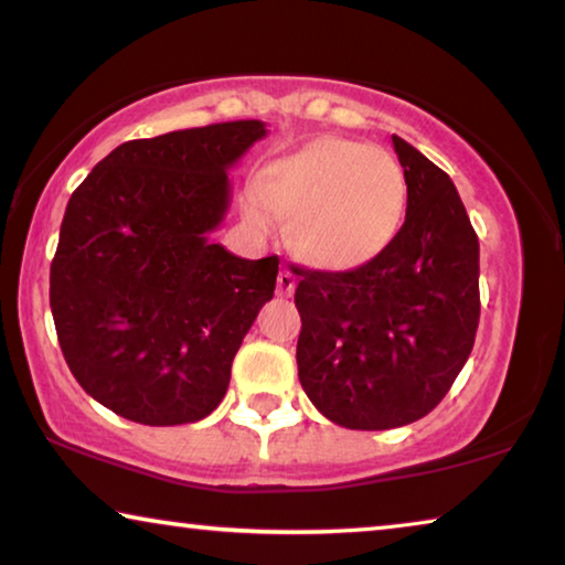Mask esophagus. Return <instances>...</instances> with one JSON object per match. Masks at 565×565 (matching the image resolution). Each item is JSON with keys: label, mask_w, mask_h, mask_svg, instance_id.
<instances>
[{"label": "esophagus", "mask_w": 565, "mask_h": 565, "mask_svg": "<svg viewBox=\"0 0 565 565\" xmlns=\"http://www.w3.org/2000/svg\"><path fill=\"white\" fill-rule=\"evenodd\" d=\"M276 286H279V297H291L294 286H297V276H294L289 268H284L279 279H276Z\"/></svg>", "instance_id": "34e87169"}]
</instances>
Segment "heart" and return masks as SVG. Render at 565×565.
Wrapping results in <instances>:
<instances>
[{
    "instance_id": "heart-1",
    "label": "heart",
    "mask_w": 565,
    "mask_h": 565,
    "mask_svg": "<svg viewBox=\"0 0 565 565\" xmlns=\"http://www.w3.org/2000/svg\"><path fill=\"white\" fill-rule=\"evenodd\" d=\"M406 174L391 151L322 137L264 164L246 192V217L274 231L291 221L289 246L322 271H352L381 258L406 215Z\"/></svg>"
}]
</instances>
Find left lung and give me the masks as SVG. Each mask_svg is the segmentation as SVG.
<instances>
[{
    "mask_svg": "<svg viewBox=\"0 0 565 565\" xmlns=\"http://www.w3.org/2000/svg\"><path fill=\"white\" fill-rule=\"evenodd\" d=\"M406 223L381 258L352 271H299L301 388L358 431L424 418L465 367L479 324V241L451 177L393 137Z\"/></svg>",
    "mask_w": 565,
    "mask_h": 565,
    "instance_id": "8db88e82",
    "label": "left lung"
}]
</instances>
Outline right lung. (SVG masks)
Instances as JSON below:
<instances>
[{
  "label": "right lung",
  "mask_w": 565,
  "mask_h": 565,
  "mask_svg": "<svg viewBox=\"0 0 565 565\" xmlns=\"http://www.w3.org/2000/svg\"><path fill=\"white\" fill-rule=\"evenodd\" d=\"M264 137L243 119L124 141L67 200L50 266L57 342L121 418L180 426L221 406L279 258L233 256L210 233L231 207L228 170Z\"/></svg>",
  "instance_id": "1"
}]
</instances>
